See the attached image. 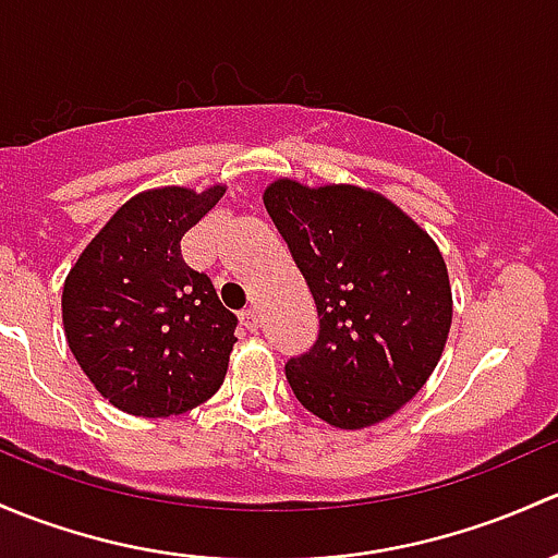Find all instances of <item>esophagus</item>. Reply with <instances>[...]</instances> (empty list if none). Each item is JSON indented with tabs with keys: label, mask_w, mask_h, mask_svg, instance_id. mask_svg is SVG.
<instances>
[{
	"label": "esophagus",
	"mask_w": 558,
	"mask_h": 558,
	"mask_svg": "<svg viewBox=\"0 0 558 558\" xmlns=\"http://www.w3.org/2000/svg\"><path fill=\"white\" fill-rule=\"evenodd\" d=\"M241 325H244L250 332L257 330V325H260V317H257V308L255 306H246L244 312H241Z\"/></svg>",
	"instance_id": "esophagus-1"
}]
</instances>
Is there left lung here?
I'll return each mask as SVG.
<instances>
[{"label":"left lung","instance_id":"obj_1","mask_svg":"<svg viewBox=\"0 0 558 558\" xmlns=\"http://www.w3.org/2000/svg\"><path fill=\"white\" fill-rule=\"evenodd\" d=\"M263 201L319 314L317 341L284 365L295 398L341 429L392 416L449 338L444 255L392 201L363 187L279 180Z\"/></svg>","mask_w":558,"mask_h":558}]
</instances>
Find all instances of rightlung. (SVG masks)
Masks as SVG:
<instances>
[{
	"label": "right lung",
	"instance_id": "add662e5",
	"mask_svg": "<svg viewBox=\"0 0 558 558\" xmlns=\"http://www.w3.org/2000/svg\"><path fill=\"white\" fill-rule=\"evenodd\" d=\"M158 187L120 206L69 271L61 298L74 360L114 408L174 416L220 389L236 343V314L180 241L222 198Z\"/></svg>",
	"mask_w": 558,
	"mask_h": 558
}]
</instances>
